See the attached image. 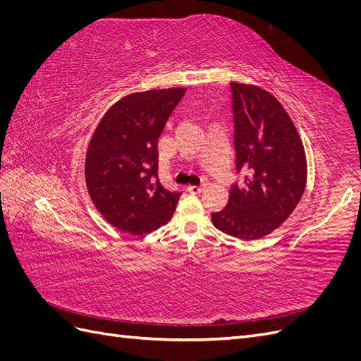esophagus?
I'll return each instance as SVG.
<instances>
[{
  "instance_id": "obj_1",
  "label": "esophagus",
  "mask_w": 361,
  "mask_h": 361,
  "mask_svg": "<svg viewBox=\"0 0 361 361\" xmlns=\"http://www.w3.org/2000/svg\"><path fill=\"white\" fill-rule=\"evenodd\" d=\"M204 188H206V182H203V183H200V185H190L188 191L192 192V194H200Z\"/></svg>"
}]
</instances>
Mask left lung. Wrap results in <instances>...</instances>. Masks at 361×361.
I'll return each mask as SVG.
<instances>
[{
  "label": "left lung",
  "mask_w": 361,
  "mask_h": 361,
  "mask_svg": "<svg viewBox=\"0 0 361 361\" xmlns=\"http://www.w3.org/2000/svg\"><path fill=\"white\" fill-rule=\"evenodd\" d=\"M236 171L228 203L212 212L218 231L239 239L274 232L300 203L307 179L302 141L274 96L257 85L231 82Z\"/></svg>",
  "instance_id": "8db88e82"
}]
</instances>
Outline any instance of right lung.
Wrapping results in <instances>:
<instances>
[{"label": "right lung", "mask_w": 361, "mask_h": 361, "mask_svg": "<svg viewBox=\"0 0 361 361\" xmlns=\"http://www.w3.org/2000/svg\"><path fill=\"white\" fill-rule=\"evenodd\" d=\"M187 89L128 94L94 129L85 157V183L105 220L118 231L145 235L166 224L180 191L158 178V138Z\"/></svg>", "instance_id": "add662e5"}]
</instances>
